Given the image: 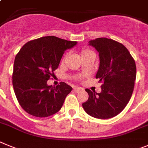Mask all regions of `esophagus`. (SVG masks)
<instances>
[{"label": "esophagus", "instance_id": "34e87169", "mask_svg": "<svg viewBox=\"0 0 148 148\" xmlns=\"http://www.w3.org/2000/svg\"><path fill=\"white\" fill-rule=\"evenodd\" d=\"M82 90H83V88H79V87H74V91L75 92H77H77H79L80 91H82Z\"/></svg>", "mask_w": 148, "mask_h": 148}]
</instances>
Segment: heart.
I'll list each match as a JSON object with an SVG mask.
<instances>
[{
	"mask_svg": "<svg viewBox=\"0 0 148 148\" xmlns=\"http://www.w3.org/2000/svg\"><path fill=\"white\" fill-rule=\"evenodd\" d=\"M94 53L93 51H91L90 49H88V48H83V50L81 51V56H84L86 55H88L89 53Z\"/></svg>",
	"mask_w": 148,
	"mask_h": 148,
	"instance_id": "obj_1",
	"label": "heart"
}]
</instances>
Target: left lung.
<instances>
[{"label":"left lung","instance_id":"1","mask_svg":"<svg viewBox=\"0 0 148 148\" xmlns=\"http://www.w3.org/2000/svg\"><path fill=\"white\" fill-rule=\"evenodd\" d=\"M99 53L100 65L96 78L102 83L101 92L86 88L88 99L83 103L86 112L96 119H110L124 110L134 89L136 65L121 43L107 38L89 42Z\"/></svg>","mask_w":148,"mask_h":148}]
</instances>
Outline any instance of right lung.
<instances>
[{
  "label": "right lung",
  "mask_w": 148,
  "mask_h": 148,
  "mask_svg": "<svg viewBox=\"0 0 148 148\" xmlns=\"http://www.w3.org/2000/svg\"><path fill=\"white\" fill-rule=\"evenodd\" d=\"M76 44L53 36L41 37L27 42L15 56L12 86L19 104L28 114L45 118L60 111L72 88L64 82L56 86L47 82L65 50Z\"/></svg>",
  "instance_id": "obj_1"
}]
</instances>
